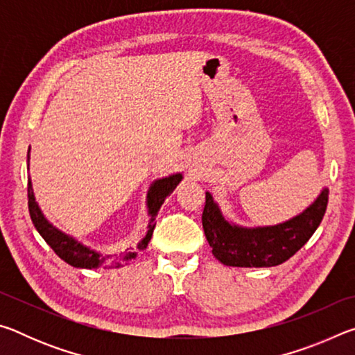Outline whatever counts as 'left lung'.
Segmentation results:
<instances>
[{
    "label": "left lung",
    "mask_w": 355,
    "mask_h": 355,
    "mask_svg": "<svg viewBox=\"0 0 355 355\" xmlns=\"http://www.w3.org/2000/svg\"><path fill=\"white\" fill-rule=\"evenodd\" d=\"M329 200L324 188L318 199L296 218L271 227L245 228L224 219L209 192L205 194L202 225L213 255L227 266L271 268L291 258L320 227Z\"/></svg>",
    "instance_id": "obj_1"
}]
</instances>
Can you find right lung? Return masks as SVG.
I'll return each mask as SVG.
<instances>
[{
    "mask_svg": "<svg viewBox=\"0 0 355 355\" xmlns=\"http://www.w3.org/2000/svg\"><path fill=\"white\" fill-rule=\"evenodd\" d=\"M28 169H29V155H28ZM182 173H175V175L156 180V182L150 186L148 196H147V207H148V214H150V224L147 235L144 236L142 241L137 245V249L144 250L148 245L150 239H152L153 230H155V216L158 214L161 205H163L166 197L171 196L173 189L177 188V184L182 182ZM28 207H29V214H31L33 224L37 228L40 236L45 239L46 244L56 252V255L69 263L70 266L75 268H119L127 264L131 258L136 257V252H125V254H114V255H100L98 252L86 248L81 243H78L69 235H65L61 230H58L56 227H53L50 222L45 219V216L42 214L37 202L34 199L33 192V184L31 178H28Z\"/></svg>",
    "mask_w": 355,
    "mask_h": 355,
    "instance_id": "add662e5",
    "label": "right lung"
}]
</instances>
